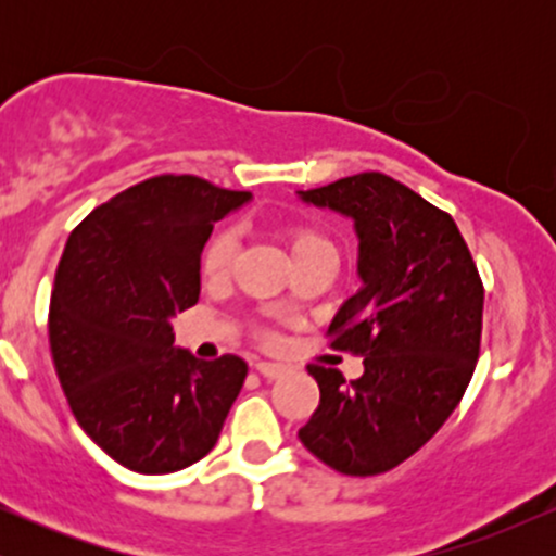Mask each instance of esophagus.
Wrapping results in <instances>:
<instances>
[{
  "instance_id": "obj_1",
  "label": "esophagus",
  "mask_w": 556,
  "mask_h": 556,
  "mask_svg": "<svg viewBox=\"0 0 556 556\" xmlns=\"http://www.w3.org/2000/svg\"><path fill=\"white\" fill-rule=\"evenodd\" d=\"M256 371L264 376V379H277V376L285 374V366L282 363H274V361H258Z\"/></svg>"
}]
</instances>
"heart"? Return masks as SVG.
Instances as JSON below:
<instances>
[{
    "label": "heart",
    "mask_w": 556,
    "mask_h": 556,
    "mask_svg": "<svg viewBox=\"0 0 556 556\" xmlns=\"http://www.w3.org/2000/svg\"><path fill=\"white\" fill-rule=\"evenodd\" d=\"M282 238L290 248L292 261L308 258V256H334V248L324 238L321 232L308 225H290L285 227ZM235 258V232L232 229H222L214 235L212 242L203 251V274L212 279H222L229 271Z\"/></svg>",
    "instance_id": "1"
}]
</instances>
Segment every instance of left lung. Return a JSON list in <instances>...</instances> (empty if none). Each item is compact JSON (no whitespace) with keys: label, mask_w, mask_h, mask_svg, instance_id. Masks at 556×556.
<instances>
[{"label":"left lung","mask_w":556,"mask_h":556,"mask_svg":"<svg viewBox=\"0 0 556 556\" xmlns=\"http://www.w3.org/2000/svg\"><path fill=\"white\" fill-rule=\"evenodd\" d=\"M353 219L361 287L331 318V348L363 358L361 379L308 366L321 400L298 431L344 476H379L416 455L452 416L473 376L483 285L455 219L381 175L298 190Z\"/></svg>","instance_id":"obj_1"}]
</instances>
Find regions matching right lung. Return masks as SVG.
<instances>
[{
    "label": "right lung",
    "mask_w": 556,
    "mask_h": 556,
    "mask_svg": "<svg viewBox=\"0 0 556 556\" xmlns=\"http://www.w3.org/2000/svg\"><path fill=\"white\" fill-rule=\"evenodd\" d=\"M251 198L151 177L70 235L49 308L54 368L80 429L127 470L164 476L206 457L240 394L248 363L193 358L175 348L172 318L198 303L214 222Z\"/></svg>",
    "instance_id": "1"
}]
</instances>
